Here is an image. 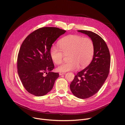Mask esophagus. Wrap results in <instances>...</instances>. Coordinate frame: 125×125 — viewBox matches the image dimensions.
<instances>
[{
  "instance_id": "esophagus-1",
  "label": "esophagus",
  "mask_w": 125,
  "mask_h": 125,
  "mask_svg": "<svg viewBox=\"0 0 125 125\" xmlns=\"http://www.w3.org/2000/svg\"><path fill=\"white\" fill-rule=\"evenodd\" d=\"M65 73H59V75H62L65 74Z\"/></svg>"
}]
</instances>
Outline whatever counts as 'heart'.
I'll return each mask as SVG.
<instances>
[{
    "label": "heart",
    "mask_w": 125,
    "mask_h": 125,
    "mask_svg": "<svg viewBox=\"0 0 125 125\" xmlns=\"http://www.w3.org/2000/svg\"><path fill=\"white\" fill-rule=\"evenodd\" d=\"M59 49L52 45L50 49L51 58L55 64H60L63 54L68 55V62L62 63L57 67L59 72H67L84 68L90 63L94 54V44L91 39L77 35H69L59 42Z\"/></svg>",
    "instance_id": "heart-1"
}]
</instances>
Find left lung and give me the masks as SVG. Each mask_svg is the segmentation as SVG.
Returning <instances> with one entry per match:
<instances>
[{
	"instance_id": "obj_1",
	"label": "left lung",
	"mask_w": 125,
	"mask_h": 125,
	"mask_svg": "<svg viewBox=\"0 0 125 125\" xmlns=\"http://www.w3.org/2000/svg\"><path fill=\"white\" fill-rule=\"evenodd\" d=\"M87 35L93 42L94 54L90 64L78 72L70 84L71 92L80 99H87L96 94L108 75L110 56L106 43L95 33L77 30Z\"/></svg>"
}]
</instances>
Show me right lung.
Returning <instances> with one entry per match:
<instances>
[{"instance_id":"obj_1","label":"right lung","mask_w":125,"mask_h":125,"mask_svg":"<svg viewBox=\"0 0 125 125\" xmlns=\"http://www.w3.org/2000/svg\"><path fill=\"white\" fill-rule=\"evenodd\" d=\"M65 32L56 27H42L32 32L23 42L18 56V73L24 87L29 93L42 96L53 88L59 74L51 71L54 65L50 49L56 39ZM44 73L47 75L44 76Z\"/></svg>"}]
</instances>
